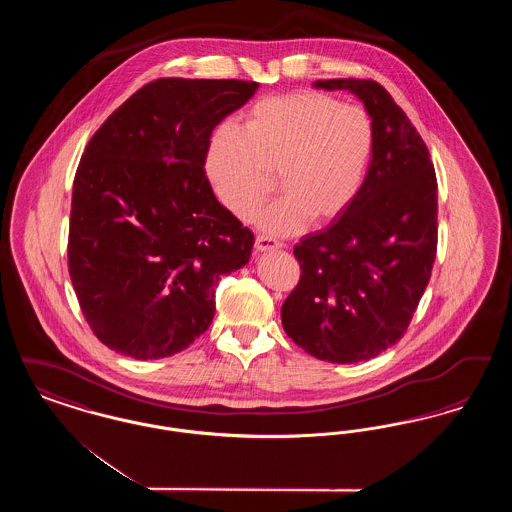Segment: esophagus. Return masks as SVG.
Wrapping results in <instances>:
<instances>
[{"instance_id": "obj_1", "label": "esophagus", "mask_w": 512, "mask_h": 512, "mask_svg": "<svg viewBox=\"0 0 512 512\" xmlns=\"http://www.w3.org/2000/svg\"><path fill=\"white\" fill-rule=\"evenodd\" d=\"M282 247H284L282 242L272 240V238H268V236H257V238H255V249H257L259 253L272 251V249H282Z\"/></svg>"}]
</instances>
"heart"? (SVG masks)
<instances>
[{
  "instance_id": "b5f03b06",
  "label": "heart",
  "mask_w": 512,
  "mask_h": 512,
  "mask_svg": "<svg viewBox=\"0 0 512 512\" xmlns=\"http://www.w3.org/2000/svg\"><path fill=\"white\" fill-rule=\"evenodd\" d=\"M374 149V126L363 107L317 92H292L251 107L242 128L222 124L205 155L220 203L249 219L276 174L282 195L259 217L270 234L299 230L311 215L328 220L359 194Z\"/></svg>"
}]
</instances>
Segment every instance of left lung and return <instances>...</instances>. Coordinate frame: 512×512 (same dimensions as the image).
I'll return each mask as SVG.
<instances>
[{
    "instance_id": "1",
    "label": "left lung",
    "mask_w": 512,
    "mask_h": 512,
    "mask_svg": "<svg viewBox=\"0 0 512 512\" xmlns=\"http://www.w3.org/2000/svg\"><path fill=\"white\" fill-rule=\"evenodd\" d=\"M363 101L374 149L355 199L295 245L301 278L282 305L286 334L328 363L368 361L403 338L438 247V180L405 111L374 80H317Z\"/></svg>"
}]
</instances>
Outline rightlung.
<instances>
[{"instance_id": "obj_1", "label": "right lung", "mask_w": 512, "mask_h": 512, "mask_svg": "<svg viewBox=\"0 0 512 512\" xmlns=\"http://www.w3.org/2000/svg\"><path fill=\"white\" fill-rule=\"evenodd\" d=\"M257 82L159 78L99 126L76 169L69 272L109 349L140 361L190 347L213 322L222 274L244 267L253 234L205 176L215 126Z\"/></svg>"}]
</instances>
